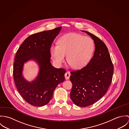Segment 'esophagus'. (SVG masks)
<instances>
[{
  "label": "esophagus",
  "mask_w": 129,
  "mask_h": 129,
  "mask_svg": "<svg viewBox=\"0 0 129 129\" xmlns=\"http://www.w3.org/2000/svg\"><path fill=\"white\" fill-rule=\"evenodd\" d=\"M71 73L69 72H67V73H66V74H64V76H65V78L66 79H69L70 77V76H71Z\"/></svg>",
  "instance_id": "esophagus-1"
}]
</instances>
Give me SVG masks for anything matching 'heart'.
Instances as JSON below:
<instances>
[{"instance_id":"1","label":"heart","mask_w":129,"mask_h":129,"mask_svg":"<svg viewBox=\"0 0 129 129\" xmlns=\"http://www.w3.org/2000/svg\"><path fill=\"white\" fill-rule=\"evenodd\" d=\"M94 50V43L90 37L72 33L60 37L58 44L50 48L52 57L57 64L64 61L66 55L69 64L74 69H80L90 61Z\"/></svg>"}]
</instances>
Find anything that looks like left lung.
I'll use <instances>...</instances> for the list:
<instances>
[{"mask_svg":"<svg viewBox=\"0 0 129 129\" xmlns=\"http://www.w3.org/2000/svg\"><path fill=\"white\" fill-rule=\"evenodd\" d=\"M95 44V52L88 64L80 70L72 71L73 87L70 97L79 107H87L101 98L112 82L114 66L108 48L99 38L86 31Z\"/></svg>","mask_w":129,"mask_h":129,"instance_id":"1","label":"left lung"}]
</instances>
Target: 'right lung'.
<instances>
[{"label": "right lung", "mask_w": 129, "mask_h": 129, "mask_svg": "<svg viewBox=\"0 0 129 129\" xmlns=\"http://www.w3.org/2000/svg\"><path fill=\"white\" fill-rule=\"evenodd\" d=\"M61 29L59 27L30 35L16 52L13 72L14 82L23 98L33 106L41 107L47 104L57 85L65 79L66 70L54 68L50 61V48ZM30 59L36 60L40 67L38 76L31 83L21 74L24 62Z\"/></svg>", "instance_id": "obj_1"}]
</instances>
